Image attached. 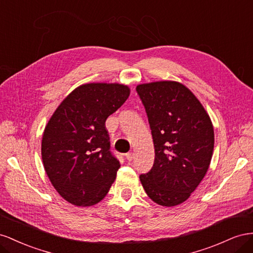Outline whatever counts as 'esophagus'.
<instances>
[{"mask_svg":"<svg viewBox=\"0 0 253 253\" xmlns=\"http://www.w3.org/2000/svg\"><path fill=\"white\" fill-rule=\"evenodd\" d=\"M126 158H127V160L130 162V161H132L133 159H134V154L132 153V151H130V153H128V154H126Z\"/></svg>","mask_w":253,"mask_h":253,"instance_id":"34e87169","label":"esophagus"}]
</instances>
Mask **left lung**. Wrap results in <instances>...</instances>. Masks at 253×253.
<instances>
[{
    "label": "left lung",
    "mask_w": 253,
    "mask_h": 253,
    "mask_svg": "<svg viewBox=\"0 0 253 253\" xmlns=\"http://www.w3.org/2000/svg\"><path fill=\"white\" fill-rule=\"evenodd\" d=\"M145 107L155 162L140 175L148 197L163 207L184 203L206 176L214 149L210 117L190 89L170 81L136 85Z\"/></svg>",
    "instance_id": "obj_1"
}]
</instances>
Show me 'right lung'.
<instances>
[{"label": "right lung", "mask_w": 253, "mask_h": 253, "mask_svg": "<svg viewBox=\"0 0 253 253\" xmlns=\"http://www.w3.org/2000/svg\"><path fill=\"white\" fill-rule=\"evenodd\" d=\"M129 94L125 84H84L49 119L42 136V161L49 181L68 203L90 207L109 192L121 164L110 151L105 123Z\"/></svg>", "instance_id": "right-lung-1"}]
</instances>
